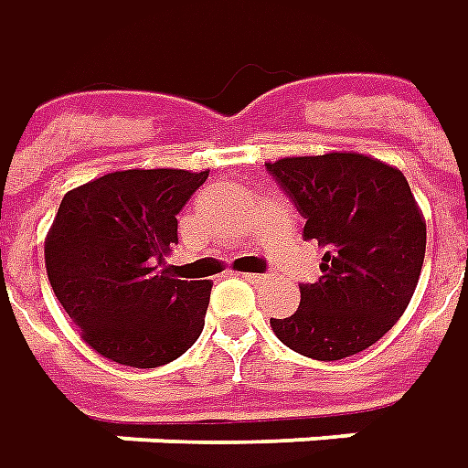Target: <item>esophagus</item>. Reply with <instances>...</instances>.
I'll return each instance as SVG.
<instances>
[{
    "label": "esophagus",
    "instance_id": "esophagus-1",
    "mask_svg": "<svg viewBox=\"0 0 468 468\" xmlns=\"http://www.w3.org/2000/svg\"><path fill=\"white\" fill-rule=\"evenodd\" d=\"M265 278H268V275H265V272H247V275H244V281H250V283H265Z\"/></svg>",
    "mask_w": 468,
    "mask_h": 468
}]
</instances>
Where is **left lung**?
<instances>
[{"label":"left lung","instance_id":"1","mask_svg":"<svg viewBox=\"0 0 468 468\" xmlns=\"http://www.w3.org/2000/svg\"><path fill=\"white\" fill-rule=\"evenodd\" d=\"M322 247L316 283L296 314L271 319L278 340L314 360H343L404 314L425 260V218L399 169L363 154L288 156L265 165Z\"/></svg>","mask_w":468,"mask_h":468}]
</instances>
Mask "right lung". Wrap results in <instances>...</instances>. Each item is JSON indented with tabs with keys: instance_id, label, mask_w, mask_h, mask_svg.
Here are the masks:
<instances>
[{
	"instance_id": "1",
	"label": "right lung",
	"mask_w": 468,
	"mask_h": 468,
	"mask_svg": "<svg viewBox=\"0 0 468 468\" xmlns=\"http://www.w3.org/2000/svg\"><path fill=\"white\" fill-rule=\"evenodd\" d=\"M206 180L208 172L123 169L64 196L46 239V271L100 356L156 368L200 337L211 283L177 281L165 257L177 244V213Z\"/></svg>"
}]
</instances>
